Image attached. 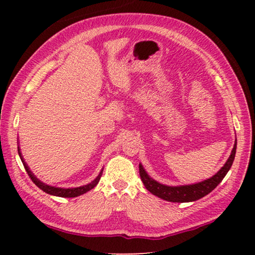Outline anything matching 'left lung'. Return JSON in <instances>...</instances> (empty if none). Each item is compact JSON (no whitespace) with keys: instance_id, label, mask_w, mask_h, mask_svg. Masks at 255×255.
<instances>
[{"instance_id":"obj_1","label":"left lung","mask_w":255,"mask_h":255,"mask_svg":"<svg viewBox=\"0 0 255 255\" xmlns=\"http://www.w3.org/2000/svg\"><path fill=\"white\" fill-rule=\"evenodd\" d=\"M236 140L234 147L232 149V153L228 157L227 162L224 164V166L219 170L217 173L211 176L210 179L201 181L199 183L189 184V185H178V187H170L157 182L154 179L150 178L147 172L144 170L141 164H139V175L143 181L145 188L148 190L150 193L156 196L161 199L171 202H190L196 201L200 198L205 197L210 193L217 185L222 182V180L225 178L227 172L230 171L233 162L235 158L236 153Z\"/></svg>"}]
</instances>
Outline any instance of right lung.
<instances>
[{"label": "right lung", "mask_w": 255, "mask_h": 255, "mask_svg": "<svg viewBox=\"0 0 255 255\" xmlns=\"http://www.w3.org/2000/svg\"><path fill=\"white\" fill-rule=\"evenodd\" d=\"M18 153H19V156L21 158V161H22V163H23L24 169H25V171H27V173L30 176V179L32 180V182L36 184L38 188L41 189L42 191L46 192V193H48V195H51V196L63 197V198H74V197L83 195V193L90 191V190L96 187V185L99 183V181H100V178H101L102 172H103V170H101L100 173H99V175L92 181V182H90V183L85 184V185H82V187L68 188V189H65V188H56V187H51V185H48V184H46L44 182H41L39 179L36 178V175H34L32 172L30 171V169H29L28 165H27V163L24 162L22 155H21L19 146H18Z\"/></svg>", "instance_id": "add662e5"}]
</instances>
